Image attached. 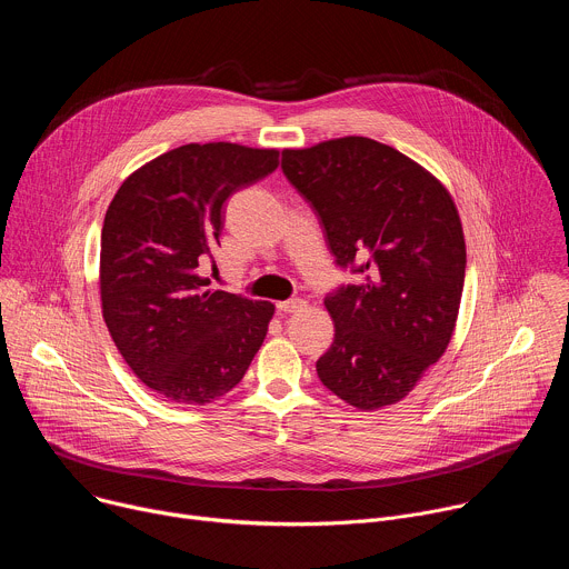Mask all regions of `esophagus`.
Listing matches in <instances>:
<instances>
[{
    "instance_id": "34e87169",
    "label": "esophagus",
    "mask_w": 569,
    "mask_h": 569,
    "mask_svg": "<svg viewBox=\"0 0 569 569\" xmlns=\"http://www.w3.org/2000/svg\"><path fill=\"white\" fill-rule=\"evenodd\" d=\"M303 306H306V301L299 299V297L286 299V301H279V303H277V308H279L281 312H297V310H301Z\"/></svg>"
}]
</instances>
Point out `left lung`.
Segmentation results:
<instances>
[{
    "label": "left lung",
    "instance_id": "8db88e82",
    "mask_svg": "<svg viewBox=\"0 0 569 569\" xmlns=\"http://www.w3.org/2000/svg\"><path fill=\"white\" fill-rule=\"evenodd\" d=\"M281 169L319 216L338 266L362 277L323 299L336 340L317 376L362 412L393 405L455 333L466 274L455 200L415 159L369 137L286 148Z\"/></svg>",
    "mask_w": 569,
    "mask_h": 569
}]
</instances>
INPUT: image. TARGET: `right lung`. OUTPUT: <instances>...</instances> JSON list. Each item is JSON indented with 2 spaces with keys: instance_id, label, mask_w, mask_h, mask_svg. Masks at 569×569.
<instances>
[{
  "instance_id": "1",
  "label": "right lung",
  "mask_w": 569,
  "mask_h": 569,
  "mask_svg": "<svg viewBox=\"0 0 569 569\" xmlns=\"http://www.w3.org/2000/svg\"><path fill=\"white\" fill-rule=\"evenodd\" d=\"M277 167V148L187 143L130 173L108 207L103 319L132 373L161 398L213 402L261 349L274 303L207 288L200 266L220 246L224 200Z\"/></svg>"
}]
</instances>
